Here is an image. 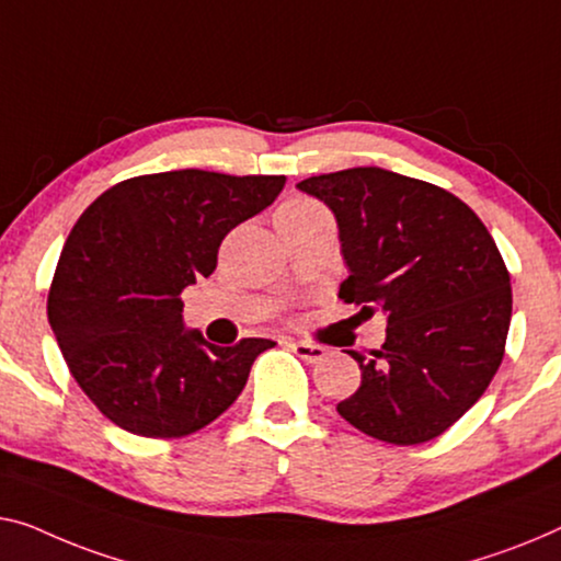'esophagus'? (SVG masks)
I'll use <instances>...</instances> for the list:
<instances>
[{"mask_svg":"<svg viewBox=\"0 0 561 561\" xmlns=\"http://www.w3.org/2000/svg\"><path fill=\"white\" fill-rule=\"evenodd\" d=\"M289 347L295 350V353L302 357L305 363H320L324 355H328V350L322 345H312V342H289Z\"/></svg>","mask_w":561,"mask_h":561,"instance_id":"1","label":"esophagus"}]
</instances>
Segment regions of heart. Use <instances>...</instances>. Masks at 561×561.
I'll use <instances>...</instances> for the list:
<instances>
[{"label": "heart", "mask_w": 561, "mask_h": 561, "mask_svg": "<svg viewBox=\"0 0 561 561\" xmlns=\"http://www.w3.org/2000/svg\"><path fill=\"white\" fill-rule=\"evenodd\" d=\"M317 208H322L317 201L307 198V196H295V198H287L284 204L277 208V214H274V221H284V219H295V216H302L309 211H317Z\"/></svg>", "instance_id": "heart-1"}]
</instances>
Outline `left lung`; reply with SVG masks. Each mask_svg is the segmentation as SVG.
<instances>
[{
  "instance_id": "8db88e82",
  "label": "left lung",
  "mask_w": 561,
  "mask_h": 561,
  "mask_svg": "<svg viewBox=\"0 0 561 561\" xmlns=\"http://www.w3.org/2000/svg\"><path fill=\"white\" fill-rule=\"evenodd\" d=\"M340 229V299L388 317L360 388L337 413L367 436L415 446L440 436L494 378L512 322V282L496 241L461 198L375 165L312 175Z\"/></svg>"
}]
</instances>
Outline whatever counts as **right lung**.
<instances>
[{
	"label": "right lung",
	"instance_id": "obj_1",
	"mask_svg": "<svg viewBox=\"0 0 561 561\" xmlns=\"http://www.w3.org/2000/svg\"><path fill=\"white\" fill-rule=\"evenodd\" d=\"M284 175L183 169L115 183L67 237L47 320L82 392L123 431L181 438L244 390L272 340L233 347L183 324L181 291L216 270L227 233L264 211Z\"/></svg>",
	"mask_w": 561,
	"mask_h": 561
}]
</instances>
